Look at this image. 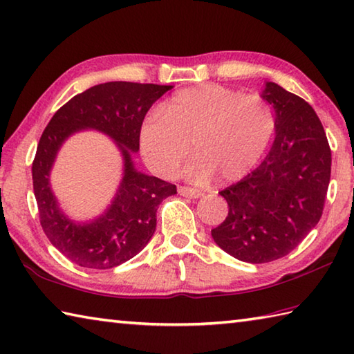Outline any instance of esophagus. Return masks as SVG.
Here are the masks:
<instances>
[{"label": "esophagus", "mask_w": 354, "mask_h": 354, "mask_svg": "<svg viewBox=\"0 0 354 354\" xmlns=\"http://www.w3.org/2000/svg\"><path fill=\"white\" fill-rule=\"evenodd\" d=\"M178 194L181 196H185V198H201L204 194L203 192H199L196 189H190V187H184V185H181V187H178Z\"/></svg>", "instance_id": "esophagus-1"}]
</instances>
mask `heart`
<instances>
[{"label":"heart","instance_id":"heart-1","mask_svg":"<svg viewBox=\"0 0 354 354\" xmlns=\"http://www.w3.org/2000/svg\"><path fill=\"white\" fill-rule=\"evenodd\" d=\"M274 128L271 108L259 95L203 83L173 94L160 114L147 115L139 147L147 165L162 178L175 176L190 144L195 158L184 167V178L235 183L259 164Z\"/></svg>","mask_w":354,"mask_h":354}]
</instances>
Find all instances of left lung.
<instances>
[{
  "label": "left lung",
  "instance_id": "1",
  "mask_svg": "<svg viewBox=\"0 0 354 354\" xmlns=\"http://www.w3.org/2000/svg\"><path fill=\"white\" fill-rule=\"evenodd\" d=\"M261 97L275 113L271 150L241 181L220 192L229 214L212 229L224 252L248 263L288 255L322 216L331 175V150L311 105L266 82Z\"/></svg>",
  "mask_w": 354,
  "mask_h": 354
}]
</instances>
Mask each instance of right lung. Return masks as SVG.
Here are the masks:
<instances>
[{
    "mask_svg": "<svg viewBox=\"0 0 354 354\" xmlns=\"http://www.w3.org/2000/svg\"><path fill=\"white\" fill-rule=\"evenodd\" d=\"M171 85L108 82L74 95L57 111L40 138L32 164L34 195L44 234L73 263L110 269L133 259L156 230V212L176 185L139 171V130L147 111ZM94 129L110 137L122 158V179L109 207L94 221L77 222L59 207L50 187V170L62 144L75 132Z\"/></svg>",
    "mask_w": 354,
    "mask_h": 354,
    "instance_id": "right-lung-1",
    "label": "right lung"
}]
</instances>
